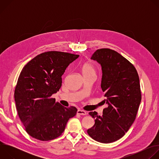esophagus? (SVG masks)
Wrapping results in <instances>:
<instances>
[{
  "label": "esophagus",
  "mask_w": 159,
  "mask_h": 159,
  "mask_svg": "<svg viewBox=\"0 0 159 159\" xmlns=\"http://www.w3.org/2000/svg\"><path fill=\"white\" fill-rule=\"evenodd\" d=\"M77 114L80 115H87V112L85 111H84V110L79 109L77 111Z\"/></svg>",
  "instance_id": "obj_1"
}]
</instances>
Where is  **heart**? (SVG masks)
Returning <instances> with one entry per match:
<instances>
[{"label":"heart","mask_w":159,"mask_h":159,"mask_svg":"<svg viewBox=\"0 0 159 159\" xmlns=\"http://www.w3.org/2000/svg\"><path fill=\"white\" fill-rule=\"evenodd\" d=\"M81 70L83 75H96L95 67L90 62H85L82 64Z\"/></svg>","instance_id":"obj_1"}]
</instances>
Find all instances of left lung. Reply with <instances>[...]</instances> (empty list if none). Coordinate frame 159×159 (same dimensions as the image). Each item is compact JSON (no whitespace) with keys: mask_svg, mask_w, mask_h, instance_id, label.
I'll return each instance as SVG.
<instances>
[{"mask_svg":"<svg viewBox=\"0 0 159 159\" xmlns=\"http://www.w3.org/2000/svg\"><path fill=\"white\" fill-rule=\"evenodd\" d=\"M91 59L101 65V86L107 107L102 116L89 112L95 124L87 133L97 142L112 143L123 137L137 116L142 99L139 76L133 65L115 50H97Z\"/></svg>","mask_w":159,"mask_h":159,"instance_id":"left-lung-1","label":"left lung"}]
</instances>
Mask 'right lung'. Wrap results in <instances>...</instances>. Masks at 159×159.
Instances as JSON below:
<instances>
[{
  "label": "right lung",
  "instance_id": "1",
  "mask_svg": "<svg viewBox=\"0 0 159 159\" xmlns=\"http://www.w3.org/2000/svg\"><path fill=\"white\" fill-rule=\"evenodd\" d=\"M79 55L51 51L30 61L21 70L14 90L19 117L31 137L49 141L64 131L69 120L75 116V107H65L52 96L61 86V76Z\"/></svg>",
  "mask_w": 159,
  "mask_h": 159
}]
</instances>
